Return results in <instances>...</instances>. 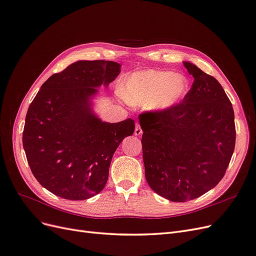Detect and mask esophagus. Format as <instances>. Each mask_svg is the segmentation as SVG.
Masks as SVG:
<instances>
[{"mask_svg": "<svg viewBox=\"0 0 256 256\" xmlns=\"http://www.w3.org/2000/svg\"><path fill=\"white\" fill-rule=\"evenodd\" d=\"M143 131L141 126L138 125V124H136V127H134V136H142Z\"/></svg>", "mask_w": 256, "mask_h": 256, "instance_id": "34e87169", "label": "esophagus"}]
</instances>
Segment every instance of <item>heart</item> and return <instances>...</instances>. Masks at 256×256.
I'll list each match as a JSON object with an SVG mask.
<instances>
[{
	"label": "heart",
	"mask_w": 256,
	"mask_h": 256,
	"mask_svg": "<svg viewBox=\"0 0 256 256\" xmlns=\"http://www.w3.org/2000/svg\"><path fill=\"white\" fill-rule=\"evenodd\" d=\"M189 92V81L182 74L144 69L122 80L120 94L132 106H145L156 113L171 111L182 104Z\"/></svg>",
	"instance_id": "1"
}]
</instances>
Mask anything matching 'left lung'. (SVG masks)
I'll return each instance as SVG.
<instances>
[{
    "mask_svg": "<svg viewBox=\"0 0 256 256\" xmlns=\"http://www.w3.org/2000/svg\"><path fill=\"white\" fill-rule=\"evenodd\" d=\"M182 102L166 113L140 115L145 178L172 202L196 198L226 174L236 141L234 110L221 84L190 62Z\"/></svg>",
    "mask_w": 256,
    "mask_h": 256,
    "instance_id": "1",
    "label": "left lung"
}]
</instances>
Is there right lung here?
Returning a JSON list of instances; mask_svg holds the SVG:
<instances>
[{"label": "right lung", "mask_w": 256, "mask_h": 256, "mask_svg": "<svg viewBox=\"0 0 256 256\" xmlns=\"http://www.w3.org/2000/svg\"><path fill=\"white\" fill-rule=\"evenodd\" d=\"M112 60H78L46 81L30 104L22 143L33 175L60 198L88 200L102 191L113 154L134 120L106 122L92 110L98 88L120 72Z\"/></svg>", "instance_id": "obj_1"}]
</instances>
